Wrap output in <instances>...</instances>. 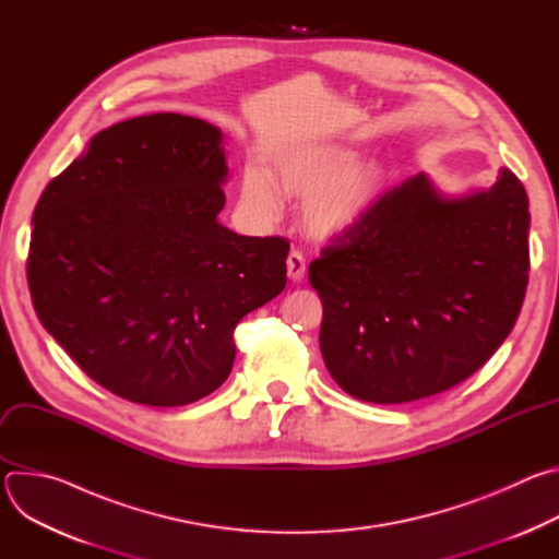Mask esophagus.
I'll return each instance as SVG.
<instances>
[{"label":"esophagus","instance_id":"1","mask_svg":"<svg viewBox=\"0 0 559 559\" xmlns=\"http://www.w3.org/2000/svg\"><path fill=\"white\" fill-rule=\"evenodd\" d=\"M305 257L298 252V250H292L289 257H287V276L292 281H302L305 276Z\"/></svg>","mask_w":559,"mask_h":559}]
</instances>
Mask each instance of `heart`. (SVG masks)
Segmentation results:
<instances>
[{"instance_id":"1","label":"heart","mask_w":559,"mask_h":559,"mask_svg":"<svg viewBox=\"0 0 559 559\" xmlns=\"http://www.w3.org/2000/svg\"><path fill=\"white\" fill-rule=\"evenodd\" d=\"M356 162L354 150L336 143L289 147L278 156L274 177L257 164L243 170L241 201L250 212L272 218L281 210V188L307 199L305 221L316 234L345 231L369 212L382 186L380 168Z\"/></svg>"}]
</instances>
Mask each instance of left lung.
I'll return each instance as SVG.
<instances>
[{"label": "left lung", "mask_w": 559, "mask_h": 559, "mask_svg": "<svg viewBox=\"0 0 559 559\" xmlns=\"http://www.w3.org/2000/svg\"><path fill=\"white\" fill-rule=\"evenodd\" d=\"M528 225L526 190L509 168L464 199L442 197L423 173L382 194L309 265L336 384L401 405L480 369L520 316Z\"/></svg>", "instance_id": "obj_1"}]
</instances>
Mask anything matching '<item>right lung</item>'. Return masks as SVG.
Returning a JSON list of instances; mask_svg holds the SVG:
<instances>
[{
  "mask_svg": "<svg viewBox=\"0 0 559 559\" xmlns=\"http://www.w3.org/2000/svg\"><path fill=\"white\" fill-rule=\"evenodd\" d=\"M221 139L177 112L121 121L37 201L26 276L39 321L130 403L181 407L218 389L238 321L285 289L287 238L216 221Z\"/></svg>",
  "mask_w": 559,
  "mask_h": 559,
  "instance_id": "1",
  "label": "right lung"
}]
</instances>
